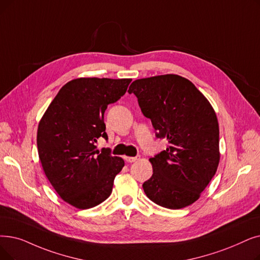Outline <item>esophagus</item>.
Instances as JSON below:
<instances>
[{"instance_id": "1", "label": "esophagus", "mask_w": 260, "mask_h": 260, "mask_svg": "<svg viewBox=\"0 0 260 260\" xmlns=\"http://www.w3.org/2000/svg\"><path fill=\"white\" fill-rule=\"evenodd\" d=\"M124 159H125L127 162H135L136 160L139 159V156L136 157H131V156H125L124 157Z\"/></svg>"}]
</instances>
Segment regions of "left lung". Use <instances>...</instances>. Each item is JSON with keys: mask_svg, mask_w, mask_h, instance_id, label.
Here are the masks:
<instances>
[{"mask_svg": "<svg viewBox=\"0 0 260 260\" xmlns=\"http://www.w3.org/2000/svg\"><path fill=\"white\" fill-rule=\"evenodd\" d=\"M128 93L138 99L156 136L168 148L150 158L153 175L144 192L157 205L180 209L194 203L220 161L219 123L209 101L187 78L176 74L140 78Z\"/></svg>", "mask_w": 260, "mask_h": 260, "instance_id": "1", "label": "left lung"}]
</instances>
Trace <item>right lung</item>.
Instances as JSON below:
<instances>
[{"instance_id": "obj_1", "label": "right lung", "mask_w": 260, "mask_h": 260, "mask_svg": "<svg viewBox=\"0 0 260 260\" xmlns=\"http://www.w3.org/2000/svg\"><path fill=\"white\" fill-rule=\"evenodd\" d=\"M131 78L81 77L68 82L42 116L37 148L44 174L58 196L78 209L92 208L111 193L121 157L100 152L107 139L104 112L125 94Z\"/></svg>"}]
</instances>
